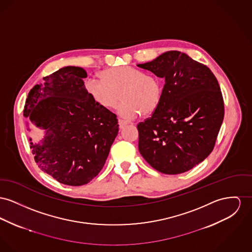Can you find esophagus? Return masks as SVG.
I'll use <instances>...</instances> for the list:
<instances>
[{"instance_id":"34e87169","label":"esophagus","mask_w":252,"mask_h":252,"mask_svg":"<svg viewBox=\"0 0 252 252\" xmlns=\"http://www.w3.org/2000/svg\"><path fill=\"white\" fill-rule=\"evenodd\" d=\"M118 124H119V128L122 129V128H124L128 123H127L126 121L122 120V119H118Z\"/></svg>"}]
</instances>
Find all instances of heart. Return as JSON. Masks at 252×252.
<instances>
[{
  "label": "heart",
  "mask_w": 252,
  "mask_h": 252,
  "mask_svg": "<svg viewBox=\"0 0 252 252\" xmlns=\"http://www.w3.org/2000/svg\"><path fill=\"white\" fill-rule=\"evenodd\" d=\"M101 79L88 78L84 88L88 95L105 110L118 108L119 116L132 120L140 114L143 117L154 114L158 108L163 94L161 81L143 74L129 66L109 67L102 70Z\"/></svg>",
  "instance_id": "heart-1"
}]
</instances>
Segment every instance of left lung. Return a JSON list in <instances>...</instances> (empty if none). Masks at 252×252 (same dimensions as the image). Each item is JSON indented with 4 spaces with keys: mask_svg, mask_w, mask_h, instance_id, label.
I'll list each match as a JSON object with an SVG mask.
<instances>
[{
    "mask_svg": "<svg viewBox=\"0 0 252 252\" xmlns=\"http://www.w3.org/2000/svg\"><path fill=\"white\" fill-rule=\"evenodd\" d=\"M136 66L165 80L158 108L137 124L138 150L160 173H185L214 149L224 116L218 80L209 67L181 51Z\"/></svg>",
    "mask_w": 252,
    "mask_h": 252,
    "instance_id": "8db88e82",
    "label": "left lung"
}]
</instances>
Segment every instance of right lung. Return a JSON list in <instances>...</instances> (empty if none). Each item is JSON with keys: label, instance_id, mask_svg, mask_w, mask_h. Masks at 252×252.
I'll return each instance as SVG.
<instances>
[{"label": "right lung", "instance_id": "1", "mask_svg": "<svg viewBox=\"0 0 252 252\" xmlns=\"http://www.w3.org/2000/svg\"><path fill=\"white\" fill-rule=\"evenodd\" d=\"M84 68L62 67L35 85L24 116L46 130L40 143L31 142L42 171L63 185H87L98 175L118 133V118L86 93ZM32 140V139H30Z\"/></svg>", "mask_w": 252, "mask_h": 252}]
</instances>
